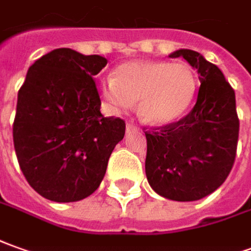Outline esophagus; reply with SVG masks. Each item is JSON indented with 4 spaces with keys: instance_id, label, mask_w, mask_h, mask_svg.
Returning a JSON list of instances; mask_svg holds the SVG:
<instances>
[{
    "instance_id": "obj_1",
    "label": "esophagus",
    "mask_w": 251,
    "mask_h": 251,
    "mask_svg": "<svg viewBox=\"0 0 251 251\" xmlns=\"http://www.w3.org/2000/svg\"><path fill=\"white\" fill-rule=\"evenodd\" d=\"M126 131H127V134H134V132L138 131V127H136L135 124H132V123H127Z\"/></svg>"
}]
</instances>
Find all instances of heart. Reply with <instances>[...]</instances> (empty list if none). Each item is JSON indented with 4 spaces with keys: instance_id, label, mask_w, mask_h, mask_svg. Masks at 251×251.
Wrapping results in <instances>:
<instances>
[{
    "instance_id": "1",
    "label": "heart",
    "mask_w": 251,
    "mask_h": 251,
    "mask_svg": "<svg viewBox=\"0 0 251 251\" xmlns=\"http://www.w3.org/2000/svg\"><path fill=\"white\" fill-rule=\"evenodd\" d=\"M197 76L186 63L132 60L116 68L115 77L100 83V93L113 113L139 101L138 115L150 126H168L186 115L197 93Z\"/></svg>"
}]
</instances>
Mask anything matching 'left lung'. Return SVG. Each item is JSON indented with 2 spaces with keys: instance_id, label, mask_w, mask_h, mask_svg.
I'll return each instance as SVG.
<instances>
[{
  "instance_id": "8db88e82",
  "label": "left lung",
  "mask_w": 251,
  "mask_h": 251,
  "mask_svg": "<svg viewBox=\"0 0 251 251\" xmlns=\"http://www.w3.org/2000/svg\"><path fill=\"white\" fill-rule=\"evenodd\" d=\"M200 77L197 103L186 117L145 132V171L150 187L167 200L198 201L220 187L236 155L239 120L235 91L215 64L198 51L179 49Z\"/></svg>"
}]
</instances>
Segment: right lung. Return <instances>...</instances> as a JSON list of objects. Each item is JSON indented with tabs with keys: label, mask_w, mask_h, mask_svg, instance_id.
Here are the masks:
<instances>
[{
	"label": "right lung",
	"mask_w": 251,
	"mask_h": 251,
	"mask_svg": "<svg viewBox=\"0 0 251 251\" xmlns=\"http://www.w3.org/2000/svg\"><path fill=\"white\" fill-rule=\"evenodd\" d=\"M108 60L61 48L31 65L17 94L13 143L31 187L54 202H76L102 181L126 123L103 117L96 76Z\"/></svg>",
	"instance_id": "1"
}]
</instances>
